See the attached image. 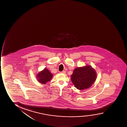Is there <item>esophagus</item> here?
<instances>
[{
    "mask_svg": "<svg viewBox=\"0 0 127 127\" xmlns=\"http://www.w3.org/2000/svg\"><path fill=\"white\" fill-rule=\"evenodd\" d=\"M66 72L65 71H63L62 72H61V73L62 74H65L66 73Z\"/></svg>",
    "mask_w": 127,
    "mask_h": 127,
    "instance_id": "34e87169",
    "label": "esophagus"
}]
</instances>
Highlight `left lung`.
I'll return each mask as SVG.
<instances>
[{
  "label": "left lung",
  "mask_w": 127,
  "mask_h": 127,
  "mask_svg": "<svg viewBox=\"0 0 127 127\" xmlns=\"http://www.w3.org/2000/svg\"><path fill=\"white\" fill-rule=\"evenodd\" d=\"M96 73L92 66L87 65L78 67L71 75V81L75 87L79 90L90 87L96 79Z\"/></svg>",
  "instance_id": "obj_1"
}]
</instances>
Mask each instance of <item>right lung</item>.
Returning <instances> with one entry per match:
<instances>
[{
  "mask_svg": "<svg viewBox=\"0 0 127 127\" xmlns=\"http://www.w3.org/2000/svg\"><path fill=\"white\" fill-rule=\"evenodd\" d=\"M53 75L46 68L39 72L37 75V78L40 83L42 84H46V83L50 81L52 78Z\"/></svg>",
  "mask_w": 127,
  "mask_h": 127,
  "instance_id": "1",
  "label": "right lung"
}]
</instances>
